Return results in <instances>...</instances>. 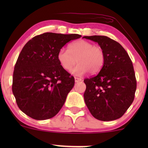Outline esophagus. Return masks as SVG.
<instances>
[{"mask_svg": "<svg viewBox=\"0 0 148 148\" xmlns=\"http://www.w3.org/2000/svg\"><path fill=\"white\" fill-rule=\"evenodd\" d=\"M74 80H75L76 83H78L81 81V79H80V78H78V77H74Z\"/></svg>", "mask_w": 148, "mask_h": 148, "instance_id": "1", "label": "esophagus"}]
</instances>
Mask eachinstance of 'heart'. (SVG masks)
<instances>
[{
	"label": "heart",
	"mask_w": 148,
	"mask_h": 148,
	"mask_svg": "<svg viewBox=\"0 0 148 148\" xmlns=\"http://www.w3.org/2000/svg\"><path fill=\"white\" fill-rule=\"evenodd\" d=\"M58 60L66 71H70L76 63L79 64L72 70V74L81 76L90 71L92 74L99 72L105 60L103 49L86 40H79L70 44L68 51L61 49L58 53Z\"/></svg>",
	"instance_id": "heart-1"
}]
</instances>
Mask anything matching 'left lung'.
Returning <instances> with one entry per match:
<instances>
[{"label": "left lung", "mask_w": 148, "mask_h": 148, "mask_svg": "<svg viewBox=\"0 0 148 148\" xmlns=\"http://www.w3.org/2000/svg\"><path fill=\"white\" fill-rule=\"evenodd\" d=\"M83 38L98 43L105 60L96 76L84 80L85 103L94 118L111 121L121 118L133 102L136 80L128 53L118 42L106 36Z\"/></svg>", "instance_id": "1"}]
</instances>
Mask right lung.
Wrapping results in <instances>:
<instances>
[{
	"label": "right lung",
	"instance_id": "add662e5",
	"mask_svg": "<svg viewBox=\"0 0 148 148\" xmlns=\"http://www.w3.org/2000/svg\"><path fill=\"white\" fill-rule=\"evenodd\" d=\"M78 34L45 33L34 37L22 49L13 73L12 92L18 108L37 120L60 111L74 85V78L61 67L58 53Z\"/></svg>",
	"mask_w": 148,
	"mask_h": 148
}]
</instances>
